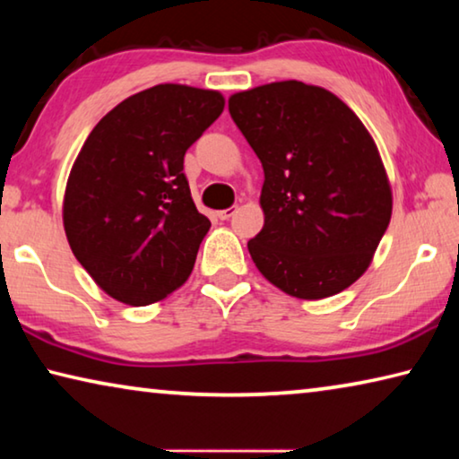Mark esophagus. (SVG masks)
Masks as SVG:
<instances>
[{"label": "esophagus", "instance_id": "34e87169", "mask_svg": "<svg viewBox=\"0 0 459 459\" xmlns=\"http://www.w3.org/2000/svg\"><path fill=\"white\" fill-rule=\"evenodd\" d=\"M235 212H237V206L224 208V211H221V212H219V219H221V221H229V219H230V216H232V214H235Z\"/></svg>", "mask_w": 459, "mask_h": 459}]
</instances>
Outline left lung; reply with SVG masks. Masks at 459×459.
I'll list each match as a JSON object with an SVG mask.
<instances>
[{
  "instance_id": "8db88e82",
  "label": "left lung",
  "mask_w": 459,
  "mask_h": 459,
  "mask_svg": "<svg viewBox=\"0 0 459 459\" xmlns=\"http://www.w3.org/2000/svg\"><path fill=\"white\" fill-rule=\"evenodd\" d=\"M229 111L261 160L265 224L248 240L267 281L299 299L344 291L368 269L393 192L375 139L333 92L299 81L235 92Z\"/></svg>"
}]
</instances>
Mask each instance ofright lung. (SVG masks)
Masks as SVG:
<instances>
[{
  "label": "right lung",
  "instance_id": "right-lung-1",
  "mask_svg": "<svg viewBox=\"0 0 459 459\" xmlns=\"http://www.w3.org/2000/svg\"><path fill=\"white\" fill-rule=\"evenodd\" d=\"M222 108L219 91L155 84L121 100L84 142L62 221L74 257L113 299L150 306L190 277L211 221L194 204L184 155Z\"/></svg>",
  "mask_w": 459,
  "mask_h": 459
}]
</instances>
